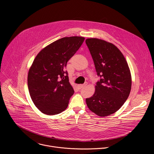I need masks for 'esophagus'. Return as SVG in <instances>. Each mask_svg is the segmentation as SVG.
Instances as JSON below:
<instances>
[{"label": "esophagus", "mask_w": 154, "mask_h": 154, "mask_svg": "<svg viewBox=\"0 0 154 154\" xmlns=\"http://www.w3.org/2000/svg\"><path fill=\"white\" fill-rule=\"evenodd\" d=\"M87 84H88V83H87V82H85L84 84H80V85H77L78 88H79V89H81V88H82L83 87H84V86H86V85H87Z\"/></svg>", "instance_id": "34e87169"}]
</instances>
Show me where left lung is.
<instances>
[{
    "mask_svg": "<svg viewBox=\"0 0 154 154\" xmlns=\"http://www.w3.org/2000/svg\"><path fill=\"white\" fill-rule=\"evenodd\" d=\"M85 42L100 77L93 96L86 99L87 106L99 116L112 115L123 105L130 93L131 77L128 64L112 43L97 38L86 39Z\"/></svg>",
    "mask_w": 154,
    "mask_h": 154,
    "instance_id": "8db88e82",
    "label": "left lung"
}]
</instances>
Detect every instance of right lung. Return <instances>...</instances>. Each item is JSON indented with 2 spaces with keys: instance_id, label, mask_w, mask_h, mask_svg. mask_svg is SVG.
<instances>
[{
  "instance_id": "add662e5",
  "label": "right lung",
  "mask_w": 154,
  "mask_h": 154,
  "mask_svg": "<svg viewBox=\"0 0 154 154\" xmlns=\"http://www.w3.org/2000/svg\"><path fill=\"white\" fill-rule=\"evenodd\" d=\"M84 40L82 36L61 38L35 57L29 71L28 88L33 102L42 113L55 115L68 107L74 91L65 68Z\"/></svg>"
}]
</instances>
